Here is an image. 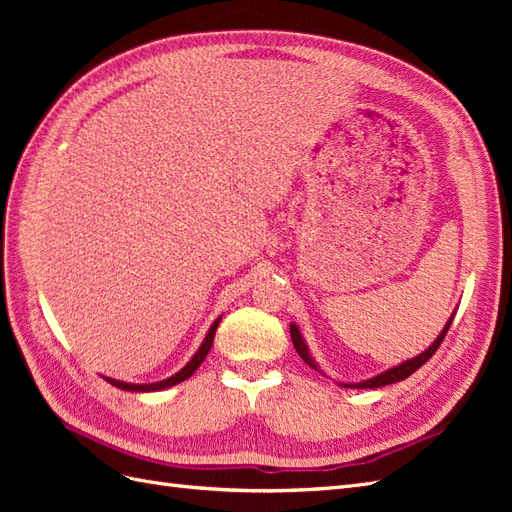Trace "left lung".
I'll return each instance as SVG.
<instances>
[{
	"instance_id": "8db88e82",
	"label": "left lung",
	"mask_w": 512,
	"mask_h": 512,
	"mask_svg": "<svg viewBox=\"0 0 512 512\" xmlns=\"http://www.w3.org/2000/svg\"><path fill=\"white\" fill-rule=\"evenodd\" d=\"M457 312V309H455ZM455 312L451 314V318L446 320V324L442 327V331H440V335L433 339V344L427 348V350H423L421 354H416V356H412V359H406V361H401L399 365H393V367H389L386 371H382V374H378V376H374V378H367V380H361V382H339V386H344V389H380V386H386V384H393V382H399V380H406L408 376H412L414 371L418 369V367H423L433 354H436V350L440 348V344H442V339H444V335H446V331H448V327H451V322H453V318H455ZM290 337H292V344H294V350L299 352V356L301 359L312 367V369H316V371H320V365L314 361V356H312V352H309V346L305 344V339H303V335H301V331H299V327L297 324H290ZM320 374H324V371H320Z\"/></svg>"
}]
</instances>
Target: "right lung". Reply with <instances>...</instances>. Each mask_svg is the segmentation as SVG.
<instances>
[{
  "instance_id": "1",
  "label": "right lung",
  "mask_w": 512,
  "mask_h": 512,
  "mask_svg": "<svg viewBox=\"0 0 512 512\" xmlns=\"http://www.w3.org/2000/svg\"><path fill=\"white\" fill-rule=\"evenodd\" d=\"M220 320H222V316L213 320V324H211L207 335H205V339H203V344L198 346V350L194 352L192 359H190L188 363H185V365L177 371V374H173V376L166 378V380L147 382V384H136V382H123V380L106 378V376H102V378H104L108 384L117 386V389H121V391H132V393H156V391L170 389V386H175V384H179V382H183V380H188V378L194 374V371L200 367V363H203V361L207 359V354H209V350H211V346H213V337H215V331H218Z\"/></svg>"
}]
</instances>
